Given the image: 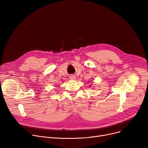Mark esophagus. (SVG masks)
Returning <instances> with one entry per match:
<instances>
[{
	"instance_id": "34e87169",
	"label": "esophagus",
	"mask_w": 148,
	"mask_h": 148,
	"mask_svg": "<svg viewBox=\"0 0 148 148\" xmlns=\"http://www.w3.org/2000/svg\"><path fill=\"white\" fill-rule=\"evenodd\" d=\"M70 78H71V79H75L76 78V77H75V75H71L70 76Z\"/></svg>"
}]
</instances>
